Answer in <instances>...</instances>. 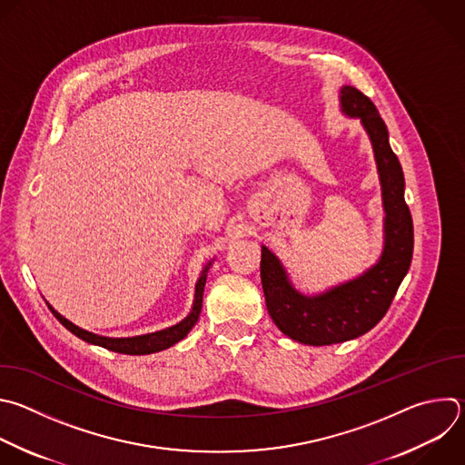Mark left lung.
Masks as SVG:
<instances>
[{
    "instance_id": "left-lung-1",
    "label": "left lung",
    "mask_w": 465,
    "mask_h": 465,
    "mask_svg": "<svg viewBox=\"0 0 465 465\" xmlns=\"http://www.w3.org/2000/svg\"><path fill=\"white\" fill-rule=\"evenodd\" d=\"M341 107L365 125L380 172L385 206V248L363 275L320 295H302L288 281L279 259L261 248V282L268 314L277 329L304 345L354 340L380 323L411 266L414 228L405 203L401 164L389 143V131L369 96L352 85L341 89Z\"/></svg>"
}]
</instances>
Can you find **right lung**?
I'll return each mask as SVG.
<instances>
[{"label":"right lung","mask_w":465,"mask_h":465,"mask_svg":"<svg viewBox=\"0 0 465 465\" xmlns=\"http://www.w3.org/2000/svg\"><path fill=\"white\" fill-rule=\"evenodd\" d=\"M204 282H206V270L203 272V275L199 277L197 281V286H195V302H193V308L190 316L170 327V329H164V331H159V332H153V334H143V336H134V338H105V336H98V334H93V332H87L76 325H73L71 322H67L64 316H60L54 308L51 306V312L54 314V318L69 331L73 332L74 336H78L80 340L87 341V343H93V345H98V347H104L107 351H113V352H120V354H133V356H140V354H151V352H159V351H164L172 345H175L177 341H181L192 329L193 325L197 323L199 316H201V308H203V293H204Z\"/></svg>","instance_id":"right-lung-1"}]
</instances>
